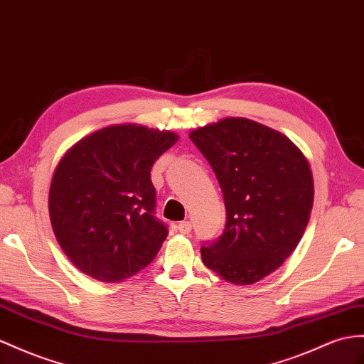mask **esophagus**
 Returning <instances> with one entry per match:
<instances>
[{"mask_svg": "<svg viewBox=\"0 0 364 364\" xmlns=\"http://www.w3.org/2000/svg\"><path fill=\"white\" fill-rule=\"evenodd\" d=\"M176 229H178V232H181V234H189V232L192 230L191 221H180L178 226H176Z\"/></svg>", "mask_w": 364, "mask_h": 364, "instance_id": "1", "label": "esophagus"}]
</instances>
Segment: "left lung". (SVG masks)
Listing matches in <instances>:
<instances>
[{
  "instance_id": "obj_1",
  "label": "left lung",
  "mask_w": 364,
  "mask_h": 364,
  "mask_svg": "<svg viewBox=\"0 0 364 364\" xmlns=\"http://www.w3.org/2000/svg\"><path fill=\"white\" fill-rule=\"evenodd\" d=\"M189 138L215 172L226 206L225 230L201 247L203 263L232 284H254L304 234L314 204L309 161L286 135L247 118H223Z\"/></svg>"
}]
</instances>
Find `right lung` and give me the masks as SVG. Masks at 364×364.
I'll use <instances>...</instances> for the list:
<instances>
[{
    "label": "right lung",
    "mask_w": 364,
    "mask_h": 364,
    "mask_svg": "<svg viewBox=\"0 0 364 364\" xmlns=\"http://www.w3.org/2000/svg\"><path fill=\"white\" fill-rule=\"evenodd\" d=\"M178 135L114 124L82 136L61 156L49 189L53 234L72 264L119 283L152 262L167 237L154 217L151 169Z\"/></svg>",
    "instance_id": "obj_1"
}]
</instances>
